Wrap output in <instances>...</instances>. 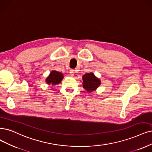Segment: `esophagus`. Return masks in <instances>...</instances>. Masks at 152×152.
I'll list each match as a JSON object with an SVG mask.
<instances>
[{"instance_id":"obj_1","label":"esophagus","mask_w":152,"mask_h":152,"mask_svg":"<svg viewBox=\"0 0 152 152\" xmlns=\"http://www.w3.org/2000/svg\"><path fill=\"white\" fill-rule=\"evenodd\" d=\"M69 74H70V75L71 76H73L75 75V71H74V70L73 69H71L70 71H69Z\"/></svg>"}]
</instances>
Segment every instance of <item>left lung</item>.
<instances>
[{"label":"left lung","instance_id":"8db88e82","mask_svg":"<svg viewBox=\"0 0 152 152\" xmlns=\"http://www.w3.org/2000/svg\"><path fill=\"white\" fill-rule=\"evenodd\" d=\"M83 86L88 92L93 91L99 86L101 81L93 72L86 73L83 76Z\"/></svg>","mask_w":152,"mask_h":152}]
</instances>
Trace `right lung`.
<instances>
[{"instance_id": "add662e5", "label": "right lung", "mask_w": 152, "mask_h": 152, "mask_svg": "<svg viewBox=\"0 0 152 152\" xmlns=\"http://www.w3.org/2000/svg\"><path fill=\"white\" fill-rule=\"evenodd\" d=\"M63 77L64 76L61 72L56 71H53L50 72V75L46 78V81L48 85L52 84L53 85H56L59 84L62 80L63 79Z\"/></svg>"}]
</instances>
